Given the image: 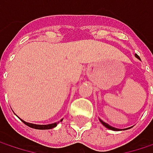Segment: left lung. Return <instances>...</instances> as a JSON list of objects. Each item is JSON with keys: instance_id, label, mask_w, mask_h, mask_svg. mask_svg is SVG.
<instances>
[{"instance_id": "8db88e82", "label": "left lung", "mask_w": 153, "mask_h": 153, "mask_svg": "<svg viewBox=\"0 0 153 153\" xmlns=\"http://www.w3.org/2000/svg\"><path fill=\"white\" fill-rule=\"evenodd\" d=\"M136 56H137V58H139V59H140V57H139V56H138L137 54H136ZM100 121L102 122V124H103V125H104V126H105V128H109V129H111V130H115V131H118V130H119L118 128H113V127H111V126L108 125L107 123H105V122H104V121H103V120H100Z\"/></svg>"}]
</instances>
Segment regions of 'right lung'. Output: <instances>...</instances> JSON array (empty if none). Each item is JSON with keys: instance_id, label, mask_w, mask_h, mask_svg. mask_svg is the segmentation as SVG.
<instances>
[{"instance_id": "obj_1", "label": "right lung", "mask_w": 153, "mask_h": 153, "mask_svg": "<svg viewBox=\"0 0 153 153\" xmlns=\"http://www.w3.org/2000/svg\"><path fill=\"white\" fill-rule=\"evenodd\" d=\"M25 125H27L30 128H35V129H50L53 128L56 126V123H53V124H48V125H36V124H32V123H28L25 122V120H22Z\"/></svg>"}]
</instances>
